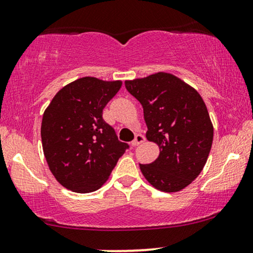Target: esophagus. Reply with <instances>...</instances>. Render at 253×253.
I'll use <instances>...</instances> for the list:
<instances>
[{"label": "esophagus", "mask_w": 253, "mask_h": 253, "mask_svg": "<svg viewBox=\"0 0 253 253\" xmlns=\"http://www.w3.org/2000/svg\"><path fill=\"white\" fill-rule=\"evenodd\" d=\"M145 140H146V138L142 134H136L134 140H133V141L130 142V145H132L133 147H134V146H138L140 144H142V142H144Z\"/></svg>", "instance_id": "obj_1"}]
</instances>
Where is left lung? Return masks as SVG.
<instances>
[{"label": "left lung", "mask_w": 253, "mask_h": 253, "mask_svg": "<svg viewBox=\"0 0 253 253\" xmlns=\"http://www.w3.org/2000/svg\"><path fill=\"white\" fill-rule=\"evenodd\" d=\"M141 103L146 138L159 146L153 163L140 169L153 187L178 192L203 171L213 141V126L205 102L194 88L169 73L125 81Z\"/></svg>", "instance_id": "8db88e82"}]
</instances>
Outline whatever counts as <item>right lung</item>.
Listing matches in <instances>:
<instances>
[{
  "label": "right lung",
  "mask_w": 253,
  "mask_h": 253,
  "mask_svg": "<svg viewBox=\"0 0 253 253\" xmlns=\"http://www.w3.org/2000/svg\"><path fill=\"white\" fill-rule=\"evenodd\" d=\"M121 84L92 77L78 79L60 89L44 111L41 139L45 160L56 180L73 192L101 187L129 147L119 141L102 118Z\"/></svg>",
  "instance_id": "add662e5"
}]
</instances>
